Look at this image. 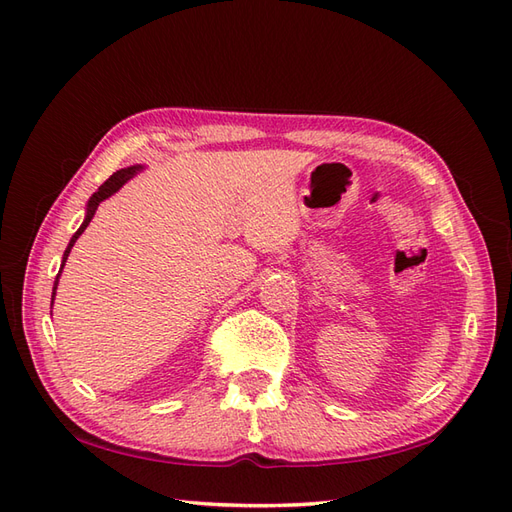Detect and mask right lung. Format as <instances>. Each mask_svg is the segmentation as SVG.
I'll use <instances>...</instances> for the list:
<instances>
[{"label":"right lung","instance_id":"right-lung-1","mask_svg":"<svg viewBox=\"0 0 512 512\" xmlns=\"http://www.w3.org/2000/svg\"><path fill=\"white\" fill-rule=\"evenodd\" d=\"M143 170V166L141 164H136V166H130V168H121V170H117V173H113L111 177H108L100 188H98V192H94L91 194V198H89V203H87V213H85V220H83V224H81V228L74 232L72 235V239H70V243H68V247H66V252H64V260H61V269H64V265H66V260H68V254H70V250L74 247V243H76V239H79L83 232H85V228L89 226V222H91V218H94L96 215V211H98V205L102 203V200H106L108 196H113L115 192H119L121 188H123V183H128L136 173H141ZM61 269H59V273H57V277H55V284H53V294H51V307H53V301H55V290H57V284H59V275H61Z\"/></svg>","mask_w":512,"mask_h":512}]
</instances>
